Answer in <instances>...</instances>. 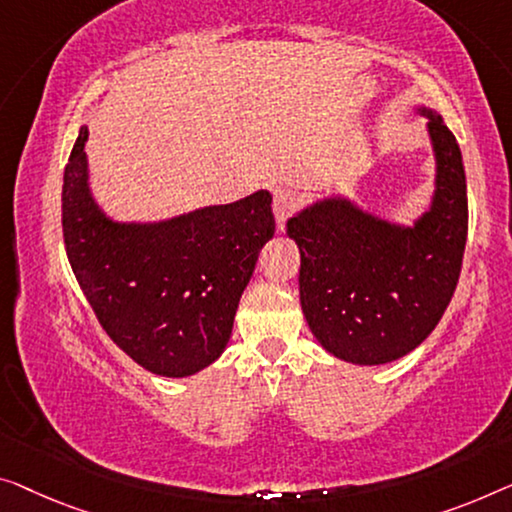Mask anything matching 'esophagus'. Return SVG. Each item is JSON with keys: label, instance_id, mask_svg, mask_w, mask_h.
<instances>
[{"label": "esophagus", "instance_id": "34e87169", "mask_svg": "<svg viewBox=\"0 0 512 512\" xmlns=\"http://www.w3.org/2000/svg\"><path fill=\"white\" fill-rule=\"evenodd\" d=\"M296 195L292 190H285V188H278L276 193H273V216L278 220V227L285 225V220L292 216V211L296 209Z\"/></svg>", "mask_w": 512, "mask_h": 512}]
</instances>
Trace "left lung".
<instances>
[{"mask_svg": "<svg viewBox=\"0 0 512 512\" xmlns=\"http://www.w3.org/2000/svg\"><path fill=\"white\" fill-rule=\"evenodd\" d=\"M427 119L434 156L430 204L404 225L331 193L296 211L287 236L301 253V308L312 335L356 365L398 361L434 331L453 299L467 243L462 151L437 110Z\"/></svg>", "mask_w": 512, "mask_h": 512, "instance_id": "1", "label": "left lung"}]
</instances>
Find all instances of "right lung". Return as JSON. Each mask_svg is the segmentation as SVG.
<instances>
[{
	"mask_svg": "<svg viewBox=\"0 0 512 512\" xmlns=\"http://www.w3.org/2000/svg\"><path fill=\"white\" fill-rule=\"evenodd\" d=\"M82 126L61 190L71 269L105 333L160 377H190L230 342L259 250L273 239L271 193L165 220H117L96 202Z\"/></svg>",
	"mask_w": 512,
	"mask_h": 512,
	"instance_id": "add662e5",
	"label": "right lung"
}]
</instances>
